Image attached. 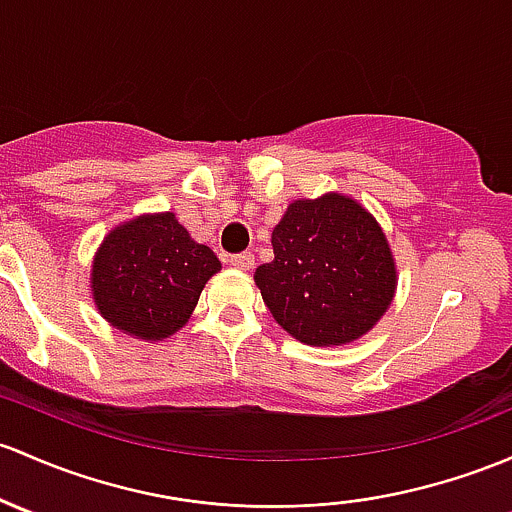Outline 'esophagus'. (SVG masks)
Here are the masks:
<instances>
[{
    "label": "esophagus",
    "mask_w": 512,
    "mask_h": 512,
    "mask_svg": "<svg viewBox=\"0 0 512 512\" xmlns=\"http://www.w3.org/2000/svg\"><path fill=\"white\" fill-rule=\"evenodd\" d=\"M230 265L238 267V270H250L255 265V257L250 252H238V255H230Z\"/></svg>",
    "instance_id": "obj_1"
}]
</instances>
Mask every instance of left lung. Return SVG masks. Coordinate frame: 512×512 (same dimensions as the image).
<instances>
[{"mask_svg":"<svg viewBox=\"0 0 512 512\" xmlns=\"http://www.w3.org/2000/svg\"><path fill=\"white\" fill-rule=\"evenodd\" d=\"M272 250L255 284L274 321L301 343H351L383 319L395 297L397 270L383 228L341 193L289 203L272 230Z\"/></svg>","mask_w":512,"mask_h":512,"instance_id":"obj_1","label":"left lung"}]
</instances>
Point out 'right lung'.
I'll list each match as a JSON object with an SVG mask.
<instances>
[{
	"label": "right lung",
	"instance_id": "obj_1",
	"mask_svg": "<svg viewBox=\"0 0 512 512\" xmlns=\"http://www.w3.org/2000/svg\"><path fill=\"white\" fill-rule=\"evenodd\" d=\"M220 260L174 213H149L110 230L95 252L90 289L112 326L161 341L186 326Z\"/></svg>",
	"mask_w": 512,
	"mask_h": 512
}]
</instances>
